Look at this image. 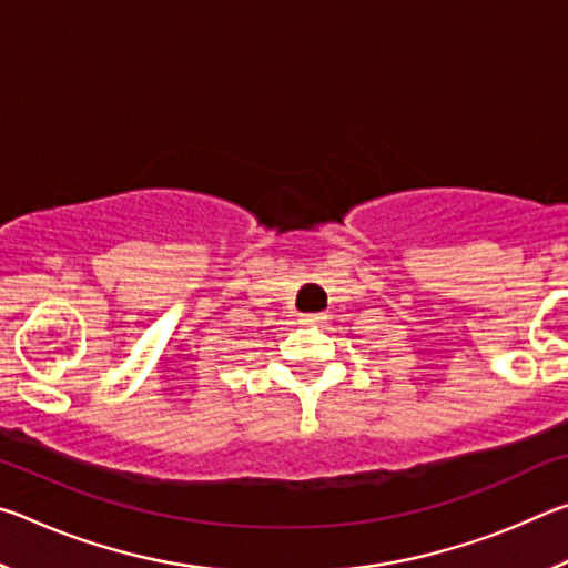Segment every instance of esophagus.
<instances>
[{
	"label": "esophagus",
	"mask_w": 568,
	"mask_h": 568,
	"mask_svg": "<svg viewBox=\"0 0 568 568\" xmlns=\"http://www.w3.org/2000/svg\"><path fill=\"white\" fill-rule=\"evenodd\" d=\"M323 321H325L323 315H303V318H301L303 325H321Z\"/></svg>",
	"instance_id": "1"
}]
</instances>
